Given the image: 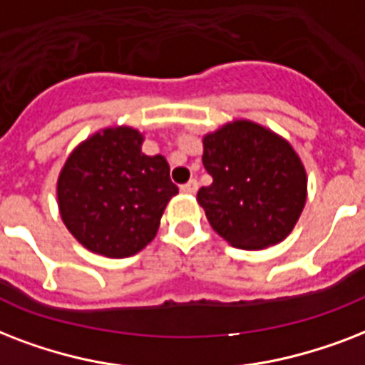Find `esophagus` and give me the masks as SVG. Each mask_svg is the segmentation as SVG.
<instances>
[{
  "mask_svg": "<svg viewBox=\"0 0 365 365\" xmlns=\"http://www.w3.org/2000/svg\"><path fill=\"white\" fill-rule=\"evenodd\" d=\"M180 190L185 192V194H196V190H197V180H188V182H186V185H182L180 186Z\"/></svg>",
  "mask_w": 365,
  "mask_h": 365,
  "instance_id": "esophagus-1",
  "label": "esophagus"
}]
</instances>
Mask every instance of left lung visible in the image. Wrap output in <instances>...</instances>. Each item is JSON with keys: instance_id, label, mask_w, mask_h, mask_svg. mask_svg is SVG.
<instances>
[{"instance_id": "left-lung-1", "label": "left lung", "mask_w": 365, "mask_h": 365, "mask_svg": "<svg viewBox=\"0 0 365 365\" xmlns=\"http://www.w3.org/2000/svg\"><path fill=\"white\" fill-rule=\"evenodd\" d=\"M202 160L213 182L197 190V203L234 247L262 250L293 230L307 202V173L289 143L234 121L203 137Z\"/></svg>"}]
</instances>
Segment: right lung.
<instances>
[{
	"mask_svg": "<svg viewBox=\"0 0 365 365\" xmlns=\"http://www.w3.org/2000/svg\"><path fill=\"white\" fill-rule=\"evenodd\" d=\"M131 127L104 129L76 148L56 185L66 228L93 253L123 259L150 244L163 209L179 192L163 156L140 152Z\"/></svg>",
	"mask_w": 365,
	"mask_h": 365,
	"instance_id": "1",
	"label": "right lung"
}]
</instances>
